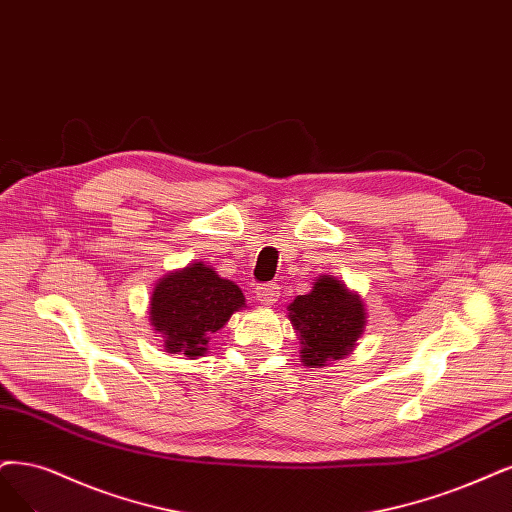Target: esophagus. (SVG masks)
Returning a JSON list of instances; mask_svg holds the SVG:
<instances>
[{
    "mask_svg": "<svg viewBox=\"0 0 512 512\" xmlns=\"http://www.w3.org/2000/svg\"><path fill=\"white\" fill-rule=\"evenodd\" d=\"M255 293H257V299L261 301V304L272 306L280 297V287L276 285V282H263V285L257 287Z\"/></svg>",
    "mask_w": 512,
    "mask_h": 512,
    "instance_id": "obj_1",
    "label": "esophagus"
}]
</instances>
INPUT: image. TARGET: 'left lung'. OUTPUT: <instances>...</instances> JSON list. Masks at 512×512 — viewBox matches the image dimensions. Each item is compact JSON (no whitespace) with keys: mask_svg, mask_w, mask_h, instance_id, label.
<instances>
[{"mask_svg":"<svg viewBox=\"0 0 512 512\" xmlns=\"http://www.w3.org/2000/svg\"><path fill=\"white\" fill-rule=\"evenodd\" d=\"M289 318L301 337V361L323 367L327 358L352 352L365 329V308L344 282L320 276L308 295H299L289 306Z\"/></svg>","mask_w":512,"mask_h":512,"instance_id":"1","label":"left lung"}]
</instances>
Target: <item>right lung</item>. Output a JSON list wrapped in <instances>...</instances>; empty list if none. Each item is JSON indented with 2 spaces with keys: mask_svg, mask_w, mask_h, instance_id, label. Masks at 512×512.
Returning <instances> with one entry per match:
<instances>
[{
  "mask_svg": "<svg viewBox=\"0 0 512 512\" xmlns=\"http://www.w3.org/2000/svg\"><path fill=\"white\" fill-rule=\"evenodd\" d=\"M238 308H244L242 291L198 261L158 282L149 320L162 333L168 352L194 358L206 352L208 339Z\"/></svg>",
  "mask_w": 512,
  "mask_h": 512,
  "instance_id": "add662e5",
  "label": "right lung"
}]
</instances>
